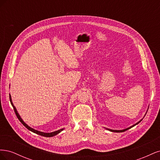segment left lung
<instances>
[{"label": "left lung", "instance_id": "8db88e82", "mask_svg": "<svg viewBox=\"0 0 160 160\" xmlns=\"http://www.w3.org/2000/svg\"><path fill=\"white\" fill-rule=\"evenodd\" d=\"M142 119H142L140 121H139L138 122H137L135 124H134V125H132V126H130V127H129V128H126V129H120V130H115V129H108V128H105L106 129H108V130H109V131H110V132H116V133H121V132H125V131H127V130H128L129 129H130V128H132V127H133V126H135V125H136L137 124H138L139 123H140L142 121Z\"/></svg>", "mask_w": 160, "mask_h": 160}]
</instances>
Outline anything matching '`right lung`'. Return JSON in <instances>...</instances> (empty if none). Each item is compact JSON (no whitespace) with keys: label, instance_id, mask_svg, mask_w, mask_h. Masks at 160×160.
I'll list each match as a JSON object with an SVG mask.
<instances>
[{"label":"right lung","instance_id":"1","mask_svg":"<svg viewBox=\"0 0 160 160\" xmlns=\"http://www.w3.org/2000/svg\"><path fill=\"white\" fill-rule=\"evenodd\" d=\"M9 98H10V101H11V105H12V106L13 107V109H14V112H15V113H16V115H17V118H18V119H19V121H20V122L22 123V124L24 125V126H25V128H27L28 130H30L31 132H33V133H37V134H38V135H42V136H44V137H47V138H51V137H53V136H55V135H57L58 133H59L61 132H62V130L64 129V128H62V129H59V130H57V131H55V132H50V133H45V132H40V131H38V130H36V129H33V128H31V127H29L28 126V125L24 122V121L22 119V118H21V116H20V115L18 114V111H17V109H16V108L14 107V105H13V103H12V98H11V95L9 94Z\"/></svg>","mask_w":160,"mask_h":160}]
</instances>
